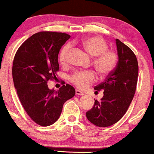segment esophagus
I'll list each match as a JSON object with an SVG mask.
<instances>
[{
  "label": "esophagus",
  "mask_w": 154,
  "mask_h": 154,
  "mask_svg": "<svg viewBox=\"0 0 154 154\" xmlns=\"http://www.w3.org/2000/svg\"><path fill=\"white\" fill-rule=\"evenodd\" d=\"M75 94L77 95H84V93H83L82 91H79V90H76V91H75Z\"/></svg>",
  "instance_id": "34e87169"
}]
</instances>
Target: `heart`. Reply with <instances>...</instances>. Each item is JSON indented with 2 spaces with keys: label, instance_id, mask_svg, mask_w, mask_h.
Returning a JSON list of instances; mask_svg holds the SVG:
<instances>
[{
  "label": "heart",
  "instance_id": "obj_1",
  "mask_svg": "<svg viewBox=\"0 0 154 154\" xmlns=\"http://www.w3.org/2000/svg\"><path fill=\"white\" fill-rule=\"evenodd\" d=\"M81 45L92 57H94L93 64L100 76H106L114 69L118 61L117 54L108 50V45L103 38L98 36H90L83 39ZM70 47L66 45L59 54V61L62 65L67 63V56ZM70 81L80 89H85L95 79L93 72H78L70 77Z\"/></svg>",
  "mask_w": 154,
  "mask_h": 154
}]
</instances>
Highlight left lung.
<instances>
[{
	"label": "left lung",
	"mask_w": 154,
	"mask_h": 154,
	"mask_svg": "<svg viewBox=\"0 0 154 154\" xmlns=\"http://www.w3.org/2000/svg\"><path fill=\"white\" fill-rule=\"evenodd\" d=\"M118 61L114 69L95 91H103L100 100L86 112L88 119L95 126L113 125L127 112L135 95L138 75V63L135 54L128 46L116 39Z\"/></svg>",
	"instance_id": "1"
}]
</instances>
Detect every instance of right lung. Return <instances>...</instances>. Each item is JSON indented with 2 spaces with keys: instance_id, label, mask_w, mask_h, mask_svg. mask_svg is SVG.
Segmentation results:
<instances>
[{
  "instance_id": "add662e5",
  "label": "right lung",
  "mask_w": 154,
  "mask_h": 154,
  "mask_svg": "<svg viewBox=\"0 0 154 154\" xmlns=\"http://www.w3.org/2000/svg\"><path fill=\"white\" fill-rule=\"evenodd\" d=\"M69 38L56 32L35 33L19 48L14 59L12 76L19 98L29 117L40 126L56 122L63 103L75 95L69 84L56 91L48 86L59 69L60 49Z\"/></svg>"
}]
</instances>
